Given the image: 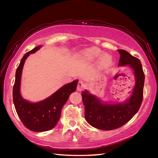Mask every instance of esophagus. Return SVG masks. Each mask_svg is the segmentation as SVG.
I'll use <instances>...</instances> for the list:
<instances>
[{"instance_id": "34e87169", "label": "esophagus", "mask_w": 158, "mask_h": 158, "mask_svg": "<svg viewBox=\"0 0 158 158\" xmlns=\"http://www.w3.org/2000/svg\"><path fill=\"white\" fill-rule=\"evenodd\" d=\"M85 88V84L82 81H79L78 83H77V91H82Z\"/></svg>"}]
</instances>
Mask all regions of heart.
Wrapping results in <instances>:
<instances>
[{
    "label": "heart",
    "mask_w": 158,
    "mask_h": 158,
    "mask_svg": "<svg viewBox=\"0 0 158 158\" xmlns=\"http://www.w3.org/2000/svg\"><path fill=\"white\" fill-rule=\"evenodd\" d=\"M102 55L103 52L98 48H91L83 52V57L87 60H94L102 56L101 58V64L105 66L110 65L112 62V57L107 54Z\"/></svg>",
    "instance_id": "obj_1"
}]
</instances>
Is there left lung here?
I'll return each instance as SVG.
<instances>
[{"instance_id": "1", "label": "left lung", "mask_w": 158, "mask_h": 158, "mask_svg": "<svg viewBox=\"0 0 158 158\" xmlns=\"http://www.w3.org/2000/svg\"><path fill=\"white\" fill-rule=\"evenodd\" d=\"M120 54L118 66H128L133 71L135 85L131 96L121 103L103 102L96 95L85 89L82 92L87 122L94 128L103 131L120 128L131 119L138 112L143 100L145 76L142 63L124 50H118Z\"/></svg>"}]
</instances>
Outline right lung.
<instances>
[{
  "label": "right lung",
  "mask_w": 158,
  "mask_h": 158,
  "mask_svg": "<svg viewBox=\"0 0 158 158\" xmlns=\"http://www.w3.org/2000/svg\"><path fill=\"white\" fill-rule=\"evenodd\" d=\"M41 48L39 46L23 55L15 75L13 87V102L16 113L22 123L30 131L44 132L54 128L59 121L62 109L69 96L76 90L78 80L66 84L54 94L43 101L32 103L24 99L21 94V81L25 61L30 54L35 53Z\"/></svg>",
  "instance_id": "1"
}]
</instances>
